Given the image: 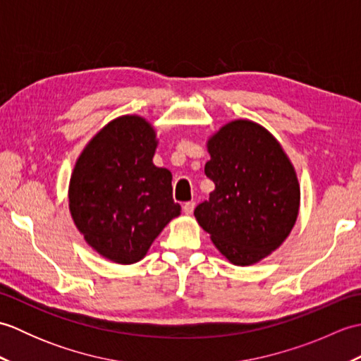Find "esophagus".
I'll use <instances>...</instances> for the list:
<instances>
[{
	"instance_id": "34e87169",
	"label": "esophagus",
	"mask_w": 361,
	"mask_h": 361,
	"mask_svg": "<svg viewBox=\"0 0 361 361\" xmlns=\"http://www.w3.org/2000/svg\"><path fill=\"white\" fill-rule=\"evenodd\" d=\"M194 208H195L194 202H188V203L183 204V211H185V214H188V216H190V214L194 212Z\"/></svg>"
}]
</instances>
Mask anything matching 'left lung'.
<instances>
[{"label":"left lung","mask_w":361,"mask_h":361,"mask_svg":"<svg viewBox=\"0 0 361 361\" xmlns=\"http://www.w3.org/2000/svg\"><path fill=\"white\" fill-rule=\"evenodd\" d=\"M204 173L216 185L194 216L234 265H252L279 248L295 226V167L278 140L248 119L228 122L208 140Z\"/></svg>","instance_id":"8db88e82"}]
</instances>
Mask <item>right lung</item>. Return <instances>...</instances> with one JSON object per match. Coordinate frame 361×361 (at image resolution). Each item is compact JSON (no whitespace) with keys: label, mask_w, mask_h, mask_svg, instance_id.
Here are the masks:
<instances>
[{"label":"right lung","mask_w":361,"mask_h":361,"mask_svg":"<svg viewBox=\"0 0 361 361\" xmlns=\"http://www.w3.org/2000/svg\"><path fill=\"white\" fill-rule=\"evenodd\" d=\"M158 145L150 122L126 114L83 149L70 180V212L91 248L111 262L141 260L180 204L172 173L153 164Z\"/></svg>","instance_id":"right-lung-1"}]
</instances>
